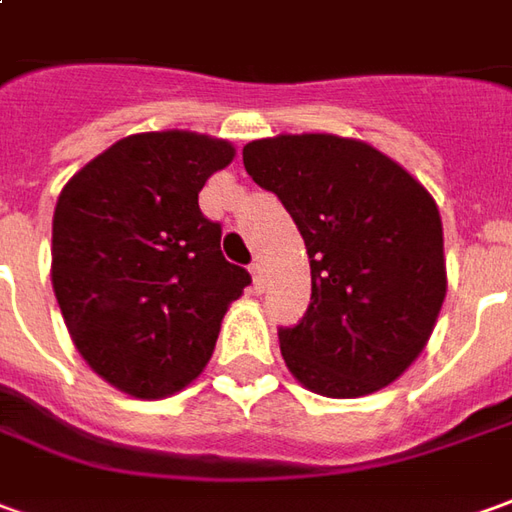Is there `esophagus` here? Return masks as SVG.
<instances>
[{
    "instance_id": "1",
    "label": "esophagus",
    "mask_w": 512,
    "mask_h": 512,
    "mask_svg": "<svg viewBox=\"0 0 512 512\" xmlns=\"http://www.w3.org/2000/svg\"><path fill=\"white\" fill-rule=\"evenodd\" d=\"M250 276H253V290L262 292L264 290V264L262 262L250 264Z\"/></svg>"
}]
</instances>
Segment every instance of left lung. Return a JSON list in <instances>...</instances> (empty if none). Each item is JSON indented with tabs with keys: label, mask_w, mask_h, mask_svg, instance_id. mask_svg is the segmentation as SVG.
Here are the masks:
<instances>
[{
	"label": "left lung",
	"mask_w": 512,
	"mask_h": 512,
	"mask_svg": "<svg viewBox=\"0 0 512 512\" xmlns=\"http://www.w3.org/2000/svg\"><path fill=\"white\" fill-rule=\"evenodd\" d=\"M242 161L290 211L309 256V309L278 331L292 376L326 398L396 382L429 343L449 284L435 197L390 155L334 133L259 139Z\"/></svg>",
	"instance_id": "obj_1"
}]
</instances>
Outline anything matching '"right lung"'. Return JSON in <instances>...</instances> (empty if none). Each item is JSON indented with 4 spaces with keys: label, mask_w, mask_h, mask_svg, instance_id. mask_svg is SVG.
<instances>
[{
    "label": "right lung",
    "mask_w": 512,
    "mask_h": 512,
    "mask_svg": "<svg viewBox=\"0 0 512 512\" xmlns=\"http://www.w3.org/2000/svg\"><path fill=\"white\" fill-rule=\"evenodd\" d=\"M234 155V144L206 133H133L58 195L52 290L80 357L128 396L153 401L195 382L250 284L197 206Z\"/></svg>",
    "instance_id": "add662e5"
}]
</instances>
